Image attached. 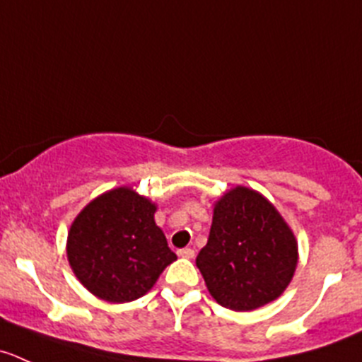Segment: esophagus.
I'll list each match as a JSON object with an SVG mask.
<instances>
[{
	"instance_id": "34e87169",
	"label": "esophagus",
	"mask_w": 362,
	"mask_h": 362,
	"mask_svg": "<svg viewBox=\"0 0 362 362\" xmlns=\"http://www.w3.org/2000/svg\"><path fill=\"white\" fill-rule=\"evenodd\" d=\"M177 255L180 256V258H187V259H191V258H194V249H191V247L178 249Z\"/></svg>"
}]
</instances>
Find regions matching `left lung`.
I'll use <instances>...</instances> for the list:
<instances>
[{"label":"left lung","mask_w":362,"mask_h":362,"mask_svg":"<svg viewBox=\"0 0 362 362\" xmlns=\"http://www.w3.org/2000/svg\"><path fill=\"white\" fill-rule=\"evenodd\" d=\"M299 262L292 228L262 192L231 187L214 203L209 242L196 256L210 296L233 311H252L288 288Z\"/></svg>","instance_id":"left-lung-1"}]
</instances>
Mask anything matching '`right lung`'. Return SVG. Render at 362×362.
<instances>
[{"label": "right lung", "mask_w": 362, "mask_h": 362, "mask_svg": "<svg viewBox=\"0 0 362 362\" xmlns=\"http://www.w3.org/2000/svg\"><path fill=\"white\" fill-rule=\"evenodd\" d=\"M157 203L122 185L93 198L66 235V259L81 285L99 299L131 303L153 288L177 259L156 224Z\"/></svg>", "instance_id": "1"}]
</instances>
